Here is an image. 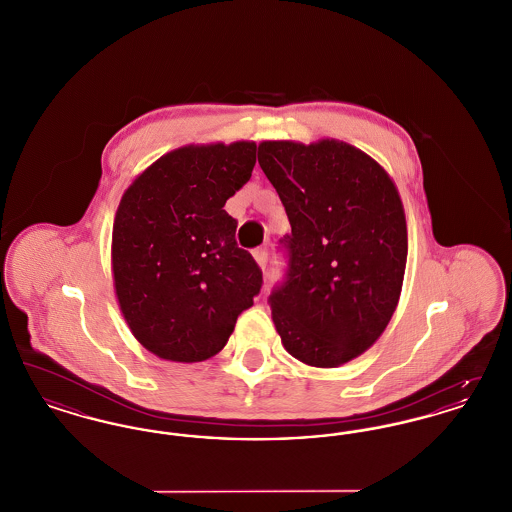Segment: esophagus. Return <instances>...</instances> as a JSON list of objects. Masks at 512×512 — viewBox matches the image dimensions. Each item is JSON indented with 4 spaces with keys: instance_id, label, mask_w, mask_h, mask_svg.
Masks as SVG:
<instances>
[{
    "instance_id": "1",
    "label": "esophagus",
    "mask_w": 512,
    "mask_h": 512,
    "mask_svg": "<svg viewBox=\"0 0 512 512\" xmlns=\"http://www.w3.org/2000/svg\"><path fill=\"white\" fill-rule=\"evenodd\" d=\"M253 257H255V261H257V265H259V267L263 268V270H265V268H267V263H268L267 247H257V249H255V251H253Z\"/></svg>"
}]
</instances>
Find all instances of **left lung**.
<instances>
[{"mask_svg":"<svg viewBox=\"0 0 512 512\" xmlns=\"http://www.w3.org/2000/svg\"><path fill=\"white\" fill-rule=\"evenodd\" d=\"M259 165L292 234L288 270L270 297L286 351L318 368L343 365L382 336L407 265V222L388 172L338 140L263 142Z\"/></svg>","mask_w":512,"mask_h":512,"instance_id":"1","label":"left lung"}]
</instances>
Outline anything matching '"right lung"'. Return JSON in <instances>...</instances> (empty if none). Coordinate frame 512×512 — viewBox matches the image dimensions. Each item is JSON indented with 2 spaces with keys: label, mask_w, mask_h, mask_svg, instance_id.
I'll list each match as a JSON object with an SVG mask.
<instances>
[{
  "label": "right lung",
  "mask_w": 512,
  "mask_h": 512,
  "mask_svg": "<svg viewBox=\"0 0 512 512\" xmlns=\"http://www.w3.org/2000/svg\"><path fill=\"white\" fill-rule=\"evenodd\" d=\"M255 142L174 149L122 195L111 263L134 338L153 355L199 363L226 345L263 272L222 207L251 178Z\"/></svg>",
  "instance_id": "1"
}]
</instances>
